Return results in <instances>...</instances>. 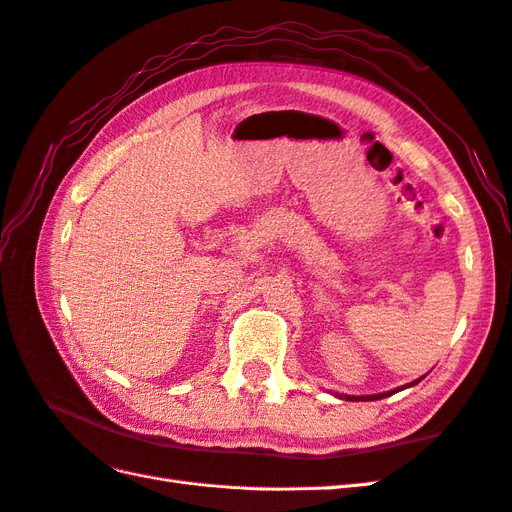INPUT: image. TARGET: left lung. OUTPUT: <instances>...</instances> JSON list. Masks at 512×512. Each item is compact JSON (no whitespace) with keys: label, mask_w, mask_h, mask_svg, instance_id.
Instances as JSON below:
<instances>
[{"label":"left lung","mask_w":512,"mask_h":512,"mask_svg":"<svg viewBox=\"0 0 512 512\" xmlns=\"http://www.w3.org/2000/svg\"><path fill=\"white\" fill-rule=\"evenodd\" d=\"M419 380H421V378H419ZM419 380L410 382V386L417 384ZM391 393H393V391H391ZM336 397H341V400H347V402H371V400H382V397H389V393H380V395H367V397H356V395H336Z\"/></svg>","instance_id":"obj_1"}]
</instances>
